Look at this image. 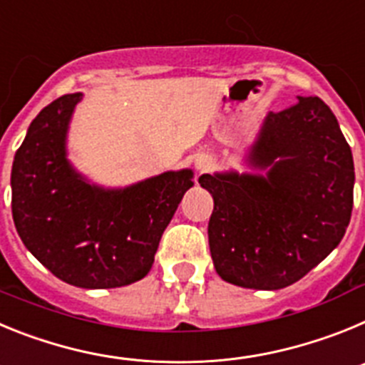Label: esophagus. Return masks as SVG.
<instances>
[{"mask_svg": "<svg viewBox=\"0 0 365 365\" xmlns=\"http://www.w3.org/2000/svg\"><path fill=\"white\" fill-rule=\"evenodd\" d=\"M214 166V159L208 157V155H199L195 157V168H197V172H206V170H210Z\"/></svg>", "mask_w": 365, "mask_h": 365, "instance_id": "obj_1", "label": "esophagus"}]
</instances>
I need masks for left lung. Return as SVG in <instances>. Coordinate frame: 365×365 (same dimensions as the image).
Returning <instances> with one entry per match:
<instances>
[{"label":"left lung","instance_id":"8db88e82","mask_svg":"<svg viewBox=\"0 0 365 365\" xmlns=\"http://www.w3.org/2000/svg\"><path fill=\"white\" fill-rule=\"evenodd\" d=\"M248 159L265 175L205 173L214 197L208 243L225 282L278 291L333 252L353 210V153L318 96L263 120Z\"/></svg>","mask_w":365,"mask_h":365}]
</instances>
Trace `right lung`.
I'll return each instance as SVG.
<instances>
[{
  "mask_svg": "<svg viewBox=\"0 0 365 365\" xmlns=\"http://www.w3.org/2000/svg\"><path fill=\"white\" fill-rule=\"evenodd\" d=\"M80 100L82 93L60 96L29 125L12 164V217L25 247L56 278L82 289H115L150 272L193 173L166 172L122 190L89 185L66 150Z\"/></svg>",
  "mask_w": 365,
  "mask_h": 365,
  "instance_id": "1",
  "label": "right lung"
}]
</instances>
